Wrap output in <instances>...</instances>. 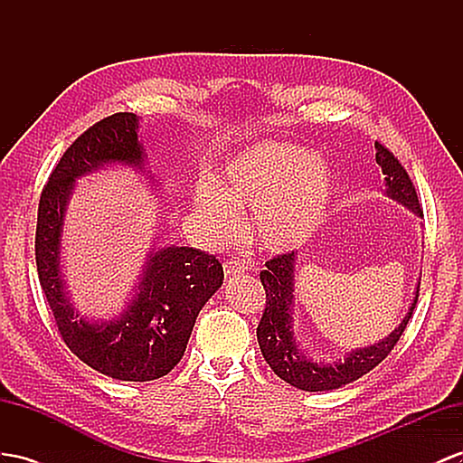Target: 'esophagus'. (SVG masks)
I'll return each mask as SVG.
<instances>
[{
    "instance_id": "esophagus-1",
    "label": "esophagus",
    "mask_w": 463,
    "mask_h": 463,
    "mask_svg": "<svg viewBox=\"0 0 463 463\" xmlns=\"http://www.w3.org/2000/svg\"><path fill=\"white\" fill-rule=\"evenodd\" d=\"M224 268V274L227 276H236V274H244L250 268H248L246 262H241V260H227V262L222 264Z\"/></svg>"
}]
</instances>
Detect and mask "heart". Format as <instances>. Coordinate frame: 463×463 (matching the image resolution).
<instances>
[{
    "instance_id": "heart-1",
    "label": "heart",
    "mask_w": 463,
    "mask_h": 463,
    "mask_svg": "<svg viewBox=\"0 0 463 463\" xmlns=\"http://www.w3.org/2000/svg\"><path fill=\"white\" fill-rule=\"evenodd\" d=\"M335 195V175L317 154L283 142H262L239 154L221 185L195 187V211L213 241H227L236 207H252L250 229L269 252L303 244L323 222Z\"/></svg>"
}]
</instances>
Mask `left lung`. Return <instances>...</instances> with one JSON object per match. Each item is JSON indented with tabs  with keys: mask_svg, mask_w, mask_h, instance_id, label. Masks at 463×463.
I'll use <instances>...</instances> for the list:
<instances>
[{
	"mask_svg": "<svg viewBox=\"0 0 463 463\" xmlns=\"http://www.w3.org/2000/svg\"><path fill=\"white\" fill-rule=\"evenodd\" d=\"M375 162L382 165L385 174L387 195L399 201L422 217V209L407 170L382 142H375ZM260 279L266 289V309L256 328L258 345L262 350L266 362L283 382L303 391H330L372 372L377 364H382L389 352L395 348L402 330L407 328L412 309L419 299V288L414 293L411 309L402 318L401 325L379 340L377 345L352 350L345 360L335 364H317L299 350V345L293 336V299H295V252L279 254L266 262V269L260 271Z\"/></svg>",
	"mask_w": 463,
	"mask_h": 463,
	"instance_id": "8db88e82",
	"label": "left lung"
}]
</instances>
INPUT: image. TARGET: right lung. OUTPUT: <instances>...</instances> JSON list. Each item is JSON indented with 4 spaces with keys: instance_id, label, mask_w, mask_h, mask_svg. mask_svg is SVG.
<instances>
[{
    "instance_id": "add662e5",
    "label": "right lung",
    "mask_w": 463,
    "mask_h": 463,
    "mask_svg": "<svg viewBox=\"0 0 463 463\" xmlns=\"http://www.w3.org/2000/svg\"><path fill=\"white\" fill-rule=\"evenodd\" d=\"M135 113H115L81 133L58 160L43 187L34 236L41 288L66 346L93 370L121 382H152L182 360L195 318L222 283L215 256L187 246L148 254L135 298L121 317L91 323L70 303L61 269L66 205L76 177L108 164L145 170Z\"/></svg>"
}]
</instances>
